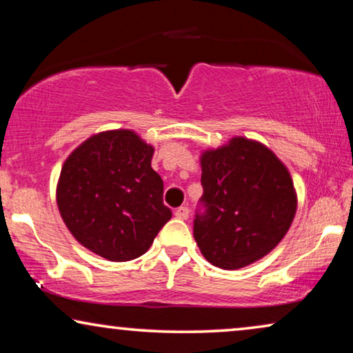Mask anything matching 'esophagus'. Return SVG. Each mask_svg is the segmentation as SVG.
<instances>
[{"label": "esophagus", "instance_id": "obj_1", "mask_svg": "<svg viewBox=\"0 0 353 353\" xmlns=\"http://www.w3.org/2000/svg\"><path fill=\"white\" fill-rule=\"evenodd\" d=\"M175 216L180 220H186L188 216H190V209H188V207H178L175 210Z\"/></svg>", "mask_w": 353, "mask_h": 353}]
</instances>
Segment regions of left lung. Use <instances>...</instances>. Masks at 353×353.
I'll use <instances>...</instances> for the list:
<instances>
[{
    "label": "left lung",
    "mask_w": 353,
    "mask_h": 353,
    "mask_svg": "<svg viewBox=\"0 0 353 353\" xmlns=\"http://www.w3.org/2000/svg\"><path fill=\"white\" fill-rule=\"evenodd\" d=\"M204 212L194 239L207 262L238 270L276 248L297 210L291 173L265 144L244 137L201 156Z\"/></svg>",
    "instance_id": "obj_1"
}]
</instances>
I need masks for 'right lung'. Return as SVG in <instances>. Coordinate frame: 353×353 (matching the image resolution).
<instances>
[{
	"label": "right lung",
	"mask_w": 353,
	"mask_h": 353,
	"mask_svg": "<svg viewBox=\"0 0 353 353\" xmlns=\"http://www.w3.org/2000/svg\"><path fill=\"white\" fill-rule=\"evenodd\" d=\"M154 148L132 130L96 133L62 165L56 201L72 236L110 262L138 259L172 219Z\"/></svg>",
	"instance_id": "obj_1"
}]
</instances>
